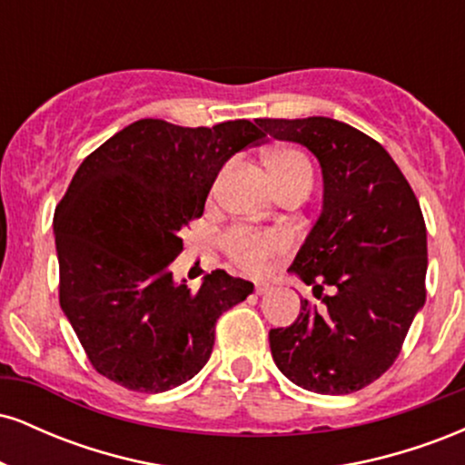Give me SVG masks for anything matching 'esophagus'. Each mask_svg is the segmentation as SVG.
Masks as SVG:
<instances>
[{
	"instance_id": "obj_1",
	"label": "esophagus",
	"mask_w": 465,
	"mask_h": 465,
	"mask_svg": "<svg viewBox=\"0 0 465 465\" xmlns=\"http://www.w3.org/2000/svg\"><path fill=\"white\" fill-rule=\"evenodd\" d=\"M269 291H271V286L264 284V282H258V284H255V292H258V295H266Z\"/></svg>"
}]
</instances>
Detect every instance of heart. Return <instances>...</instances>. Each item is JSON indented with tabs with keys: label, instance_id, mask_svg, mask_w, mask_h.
I'll use <instances>...</instances> for the list:
<instances>
[{
	"label": "heart",
	"instance_id": "b5f03b06",
	"mask_svg": "<svg viewBox=\"0 0 465 465\" xmlns=\"http://www.w3.org/2000/svg\"><path fill=\"white\" fill-rule=\"evenodd\" d=\"M271 177L275 181V188H284L288 183L308 179L312 181V168L306 154L292 148H280V151L269 153L266 157ZM288 247V240L282 233H260L249 232V229H238L229 236V251L244 269L260 271L271 255L282 253Z\"/></svg>",
	"mask_w": 465,
	"mask_h": 465
}]
</instances>
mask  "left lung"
<instances>
[{
  "label": "left lung",
  "mask_w": 465,
  "mask_h": 465,
  "mask_svg": "<svg viewBox=\"0 0 465 465\" xmlns=\"http://www.w3.org/2000/svg\"><path fill=\"white\" fill-rule=\"evenodd\" d=\"M264 135L300 143L323 177L322 214L291 264L323 306L269 332L271 354L297 387L328 396L381 378L426 300V225L409 181L385 148L345 122L314 115L258 120Z\"/></svg>",
  "instance_id": "1"
}]
</instances>
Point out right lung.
Here are the masks:
<instances>
[{
    "mask_svg": "<svg viewBox=\"0 0 465 465\" xmlns=\"http://www.w3.org/2000/svg\"><path fill=\"white\" fill-rule=\"evenodd\" d=\"M262 137L249 120L190 129L146 117L80 163L56 207L54 238L63 314L95 371L162 393L210 361L216 319L253 284L212 271L192 291L170 264L223 165Z\"/></svg>",
    "mask_w": 465,
    "mask_h": 465,
    "instance_id": "right-lung-1",
    "label": "right lung"
}]
</instances>
